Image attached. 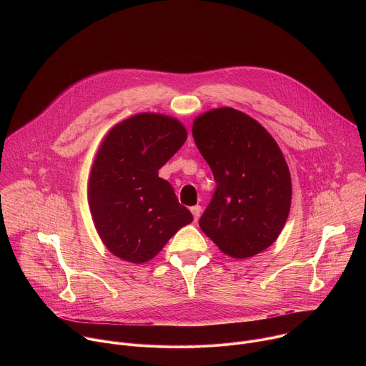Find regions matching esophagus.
Wrapping results in <instances>:
<instances>
[{
  "instance_id": "esophagus-1",
  "label": "esophagus",
  "mask_w": 366,
  "mask_h": 366,
  "mask_svg": "<svg viewBox=\"0 0 366 366\" xmlns=\"http://www.w3.org/2000/svg\"><path fill=\"white\" fill-rule=\"evenodd\" d=\"M191 213H192V216H194V222H198V219H199V216H201V207H199V205L191 207Z\"/></svg>"
}]
</instances>
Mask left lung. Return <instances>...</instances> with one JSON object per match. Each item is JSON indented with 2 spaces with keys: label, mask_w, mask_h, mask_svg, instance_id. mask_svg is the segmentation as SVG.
Segmentation results:
<instances>
[{
  "label": "left lung",
  "mask_w": 366,
  "mask_h": 366,
  "mask_svg": "<svg viewBox=\"0 0 366 366\" xmlns=\"http://www.w3.org/2000/svg\"><path fill=\"white\" fill-rule=\"evenodd\" d=\"M192 137L217 184L199 219L201 230L230 257L264 252L281 234L292 198L278 143L262 124L232 107L195 117Z\"/></svg>",
  "instance_id": "1"
}]
</instances>
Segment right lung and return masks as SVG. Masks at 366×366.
<instances>
[{
  "instance_id": "right-lung-1",
  "label": "right lung",
  "mask_w": 366,
  "mask_h": 366,
  "mask_svg": "<svg viewBox=\"0 0 366 366\" xmlns=\"http://www.w3.org/2000/svg\"><path fill=\"white\" fill-rule=\"evenodd\" d=\"M187 136L175 117L139 113L102 139L89 172L88 204L99 239L114 256L144 264L192 222L158 174Z\"/></svg>"
}]
</instances>
